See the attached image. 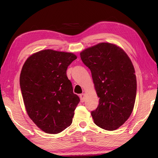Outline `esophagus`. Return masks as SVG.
Wrapping results in <instances>:
<instances>
[{"instance_id":"esophagus-1","label":"esophagus","mask_w":158,"mask_h":158,"mask_svg":"<svg viewBox=\"0 0 158 158\" xmlns=\"http://www.w3.org/2000/svg\"><path fill=\"white\" fill-rule=\"evenodd\" d=\"M79 97H80V99H81V101L82 102L85 101V94H80Z\"/></svg>"}]
</instances>
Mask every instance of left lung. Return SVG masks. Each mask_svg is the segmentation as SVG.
<instances>
[{"label": "left lung", "instance_id": "8db88e82", "mask_svg": "<svg viewBox=\"0 0 158 158\" xmlns=\"http://www.w3.org/2000/svg\"><path fill=\"white\" fill-rule=\"evenodd\" d=\"M91 70L96 94L97 109L91 112L94 122L106 130H115L129 118L136 95L135 70L130 58L119 47L100 43L80 53Z\"/></svg>", "mask_w": 158, "mask_h": 158}]
</instances>
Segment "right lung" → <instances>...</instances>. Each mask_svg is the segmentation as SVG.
Wrapping results in <instances>:
<instances>
[{
	"mask_svg": "<svg viewBox=\"0 0 158 158\" xmlns=\"http://www.w3.org/2000/svg\"><path fill=\"white\" fill-rule=\"evenodd\" d=\"M76 59L73 53L45 49L23 65L19 84L26 111L46 133L58 134L71 125L80 99L73 93L66 70Z\"/></svg>",
	"mask_w": 158,
	"mask_h": 158,
	"instance_id": "right-lung-1",
	"label": "right lung"
}]
</instances>
